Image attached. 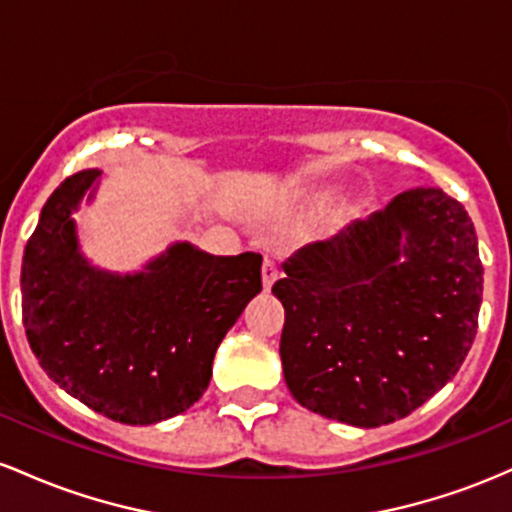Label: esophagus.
Here are the masks:
<instances>
[{"label":"esophagus","mask_w":512,"mask_h":512,"mask_svg":"<svg viewBox=\"0 0 512 512\" xmlns=\"http://www.w3.org/2000/svg\"><path fill=\"white\" fill-rule=\"evenodd\" d=\"M261 278H263V290H271L275 280H278V266H275V261H271V258H266L263 261V268H261Z\"/></svg>","instance_id":"esophagus-1"}]
</instances>
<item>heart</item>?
<instances>
[{
    "mask_svg": "<svg viewBox=\"0 0 512 512\" xmlns=\"http://www.w3.org/2000/svg\"><path fill=\"white\" fill-rule=\"evenodd\" d=\"M324 198H326V195H312V200H314V203H324Z\"/></svg>",
    "mask_w": 512,
    "mask_h": 512,
    "instance_id": "heart-1",
    "label": "heart"
}]
</instances>
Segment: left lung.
I'll use <instances>...</instances> for the list:
<instances>
[{
    "mask_svg": "<svg viewBox=\"0 0 512 512\" xmlns=\"http://www.w3.org/2000/svg\"><path fill=\"white\" fill-rule=\"evenodd\" d=\"M280 360L290 394L319 416L377 428L409 416L472 348L484 266L472 217L440 188L387 208L283 263Z\"/></svg>",
    "mask_w": 512,
    "mask_h": 512,
    "instance_id": "left-lung-1",
    "label": "left lung"
}]
</instances>
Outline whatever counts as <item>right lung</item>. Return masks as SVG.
<instances>
[{"mask_svg": "<svg viewBox=\"0 0 512 512\" xmlns=\"http://www.w3.org/2000/svg\"><path fill=\"white\" fill-rule=\"evenodd\" d=\"M99 176L77 171L43 205L21 263V314L50 380L111 421L149 426L208 389L217 346L261 292L263 258L181 241L142 273L99 271L79 254L72 220Z\"/></svg>", "mask_w": 512, "mask_h": 512, "instance_id": "obj_1", "label": "right lung"}]
</instances>
